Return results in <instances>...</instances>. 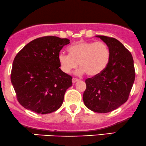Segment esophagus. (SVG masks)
<instances>
[{
    "label": "esophagus",
    "instance_id": "34e87169",
    "mask_svg": "<svg viewBox=\"0 0 146 146\" xmlns=\"http://www.w3.org/2000/svg\"><path fill=\"white\" fill-rule=\"evenodd\" d=\"M78 78H72V83H73L74 84L75 83H76V81H78Z\"/></svg>",
    "mask_w": 146,
    "mask_h": 146
}]
</instances>
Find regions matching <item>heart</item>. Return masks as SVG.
<instances>
[{
	"mask_svg": "<svg viewBox=\"0 0 146 146\" xmlns=\"http://www.w3.org/2000/svg\"><path fill=\"white\" fill-rule=\"evenodd\" d=\"M69 54L60 52L58 55L60 68L65 73H70L79 66L77 71L79 75L87 73L95 76L105 70L111 57L109 48L102 42L80 41L68 48Z\"/></svg>",
	"mask_w": 146,
	"mask_h": 146,
	"instance_id": "b5f03b06",
	"label": "heart"
}]
</instances>
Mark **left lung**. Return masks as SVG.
<instances>
[{"instance_id": "obj_1", "label": "left lung", "mask_w": 146, "mask_h": 146, "mask_svg": "<svg viewBox=\"0 0 146 146\" xmlns=\"http://www.w3.org/2000/svg\"><path fill=\"white\" fill-rule=\"evenodd\" d=\"M109 48V64L102 73L85 80L87 88L83 102L89 109L105 113L126 102L135 78L134 61L131 53L117 39L96 35Z\"/></svg>"}]
</instances>
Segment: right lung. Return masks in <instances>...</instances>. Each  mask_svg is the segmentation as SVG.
Instances as JSON below:
<instances>
[{"label": "right lung", "instance_id": "1", "mask_svg": "<svg viewBox=\"0 0 146 146\" xmlns=\"http://www.w3.org/2000/svg\"><path fill=\"white\" fill-rule=\"evenodd\" d=\"M66 38L39 37L27 44L15 56L11 81L18 102L38 114L54 112L62 105L72 77L59 68L58 55Z\"/></svg>", "mask_w": 146, "mask_h": 146}]
</instances>
